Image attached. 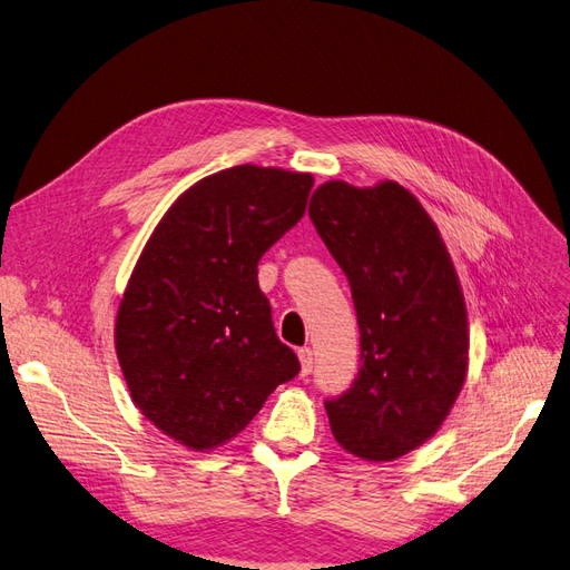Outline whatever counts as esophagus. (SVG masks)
Returning a JSON list of instances; mask_svg holds the SVG:
<instances>
[{"mask_svg":"<svg viewBox=\"0 0 570 570\" xmlns=\"http://www.w3.org/2000/svg\"><path fill=\"white\" fill-rule=\"evenodd\" d=\"M297 356H299V364H302V375H308L314 368V352L308 347H302L297 350Z\"/></svg>","mask_w":570,"mask_h":570,"instance_id":"obj_1","label":"esophagus"}]
</instances>
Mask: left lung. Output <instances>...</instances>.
I'll list each match as a JSON object with an SVG mask.
<instances>
[{"instance_id": "1", "label": "left lung", "mask_w": 570, "mask_h": 570, "mask_svg": "<svg viewBox=\"0 0 570 570\" xmlns=\"http://www.w3.org/2000/svg\"><path fill=\"white\" fill-rule=\"evenodd\" d=\"M352 287L361 368L325 402L335 440L354 456L416 450L454 406L469 368V321L440 230L400 183H323L308 204Z\"/></svg>"}]
</instances>
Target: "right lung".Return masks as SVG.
I'll use <instances>...</instances> for the list:
<instances>
[{"mask_svg":"<svg viewBox=\"0 0 570 570\" xmlns=\"http://www.w3.org/2000/svg\"><path fill=\"white\" fill-rule=\"evenodd\" d=\"M314 178L233 166L202 178L151 233L116 316L132 402L195 452L249 425L299 373L258 289V258L304 216Z\"/></svg>","mask_w":570,"mask_h":570,"instance_id":"add662e5","label":"right lung"}]
</instances>
